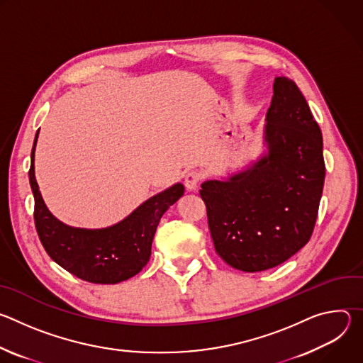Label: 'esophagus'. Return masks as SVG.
I'll return each instance as SVG.
<instances>
[{
    "mask_svg": "<svg viewBox=\"0 0 363 363\" xmlns=\"http://www.w3.org/2000/svg\"><path fill=\"white\" fill-rule=\"evenodd\" d=\"M201 181V175L199 172L196 171H191L185 175V179H184V184H185V188L188 191H195L198 188V184Z\"/></svg>",
    "mask_w": 363,
    "mask_h": 363,
    "instance_id": "1",
    "label": "esophagus"
}]
</instances>
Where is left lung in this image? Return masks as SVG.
Here are the masks:
<instances>
[{"label":"left lung","instance_id":"left-lung-1","mask_svg":"<svg viewBox=\"0 0 363 363\" xmlns=\"http://www.w3.org/2000/svg\"><path fill=\"white\" fill-rule=\"evenodd\" d=\"M273 91L267 153L199 191L217 254L247 273L273 269L307 244L325 184L322 130L303 93L287 77H276Z\"/></svg>","mask_w":363,"mask_h":363}]
</instances>
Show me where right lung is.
<instances>
[{"mask_svg":"<svg viewBox=\"0 0 363 363\" xmlns=\"http://www.w3.org/2000/svg\"><path fill=\"white\" fill-rule=\"evenodd\" d=\"M38 130L31 150L28 177L34 195L35 230L51 260L73 276L96 284H116L138 274L149 262L152 240L161 217L184 195V185L175 184L149 198L112 227L100 230L69 227L47 210L38 191L34 175Z\"/></svg>","mask_w":363,"mask_h":363,"instance_id":"right-lung-1","label":"right lung"}]
</instances>
